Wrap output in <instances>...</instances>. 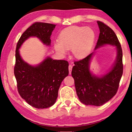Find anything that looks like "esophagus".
I'll return each mask as SVG.
<instances>
[{
  "label": "esophagus",
  "mask_w": 132,
  "mask_h": 132,
  "mask_svg": "<svg viewBox=\"0 0 132 132\" xmlns=\"http://www.w3.org/2000/svg\"><path fill=\"white\" fill-rule=\"evenodd\" d=\"M72 65H69V74H71V73H72Z\"/></svg>",
  "instance_id": "esophagus-1"
}]
</instances>
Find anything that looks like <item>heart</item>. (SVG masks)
Wrapping results in <instances>:
<instances>
[{"instance_id":"1","label":"heart","mask_w":132,"mask_h":132,"mask_svg":"<svg viewBox=\"0 0 132 132\" xmlns=\"http://www.w3.org/2000/svg\"><path fill=\"white\" fill-rule=\"evenodd\" d=\"M95 37V32L90 27L70 26L60 32L59 41L54 43V47L62 55L65 54L67 49H71L75 58L82 59L90 52Z\"/></svg>"}]
</instances>
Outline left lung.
<instances>
[{
    "label": "left lung",
    "mask_w": 132,
    "mask_h": 132,
    "mask_svg": "<svg viewBox=\"0 0 132 132\" xmlns=\"http://www.w3.org/2000/svg\"><path fill=\"white\" fill-rule=\"evenodd\" d=\"M97 23L100 33L94 50L106 44L115 46L117 55L114 66L109 72L102 77L92 75L89 66L94 53L92 52L85 58L74 62L72 75L80 101L85 105L100 106L109 101L117 93L123 73V63L122 47L116 33L104 23L100 21Z\"/></svg>",
    "instance_id": "1"
}]
</instances>
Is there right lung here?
Wrapping results in <instances>:
<instances>
[{
    "label": "right lung",
    "mask_w": 132,
    "mask_h": 132,
    "mask_svg": "<svg viewBox=\"0 0 132 132\" xmlns=\"http://www.w3.org/2000/svg\"><path fill=\"white\" fill-rule=\"evenodd\" d=\"M55 24L36 22L22 34L16 44L14 74L20 96L30 106L38 109L52 106L56 101L62 81L69 75V63L47 57L38 66L23 61L18 49L25 40L35 36L47 46Z\"/></svg>",
    "instance_id": "obj_1"
}]
</instances>
